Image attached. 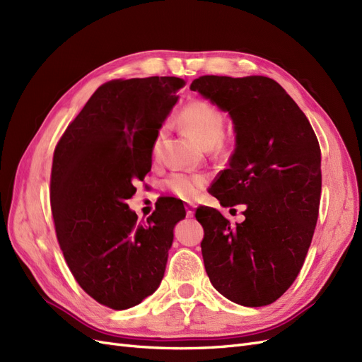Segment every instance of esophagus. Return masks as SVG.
Listing matches in <instances>:
<instances>
[{
	"label": "esophagus",
	"mask_w": 362,
	"mask_h": 362,
	"mask_svg": "<svg viewBox=\"0 0 362 362\" xmlns=\"http://www.w3.org/2000/svg\"><path fill=\"white\" fill-rule=\"evenodd\" d=\"M185 211H186V216L192 218L194 216V206L192 204H185Z\"/></svg>",
	"instance_id": "1"
}]
</instances>
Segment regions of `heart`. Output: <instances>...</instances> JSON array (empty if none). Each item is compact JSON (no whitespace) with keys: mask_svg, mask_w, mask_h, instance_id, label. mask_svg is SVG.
Returning <instances> with one entry per match:
<instances>
[{"mask_svg":"<svg viewBox=\"0 0 362 362\" xmlns=\"http://www.w3.org/2000/svg\"><path fill=\"white\" fill-rule=\"evenodd\" d=\"M179 123L189 131L204 147H214L221 141L226 131V119L215 105L203 99L188 102L179 112ZM167 138V129L160 127L151 143V158L160 160ZM209 182L204 173L174 171L165 179V188L185 202H192L200 195Z\"/></svg>","mask_w":362,"mask_h":362,"instance_id":"b5f03b06","label":"heart"}]
</instances>
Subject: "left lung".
<instances>
[{
  "mask_svg": "<svg viewBox=\"0 0 362 362\" xmlns=\"http://www.w3.org/2000/svg\"><path fill=\"white\" fill-rule=\"evenodd\" d=\"M191 90L228 111L236 131L228 168L209 192L224 207L245 204V221L236 226L214 207L195 211L206 272L236 304L269 305L293 284L316 228L317 136L296 102L267 76L204 75Z\"/></svg>",
  "mask_w": 362,
  "mask_h": 362,
  "instance_id": "8db88e82",
  "label": "left lung"
}]
</instances>
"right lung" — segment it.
<instances>
[{
  "label": "right lung",
  "instance_id": "add662e5",
  "mask_svg": "<svg viewBox=\"0 0 362 362\" xmlns=\"http://www.w3.org/2000/svg\"><path fill=\"white\" fill-rule=\"evenodd\" d=\"M183 87L176 76L108 81L54 150L58 243L81 288L112 310L138 305L159 287L174 226L186 215L182 200L162 197L141 223L126 203L151 168V143Z\"/></svg>",
  "mask_w": 362,
  "mask_h": 362
}]
</instances>
